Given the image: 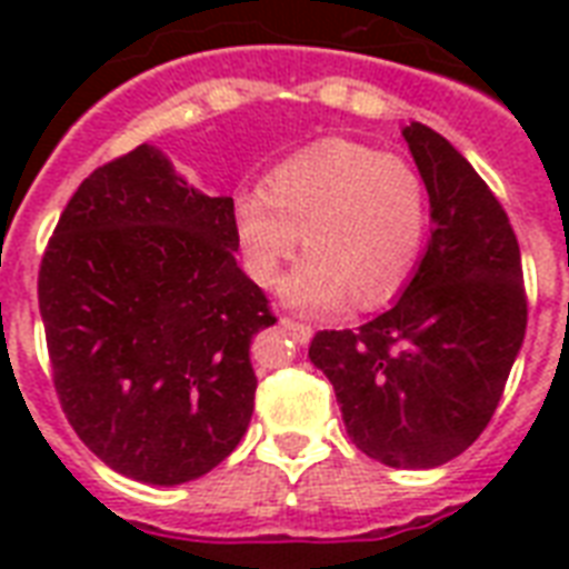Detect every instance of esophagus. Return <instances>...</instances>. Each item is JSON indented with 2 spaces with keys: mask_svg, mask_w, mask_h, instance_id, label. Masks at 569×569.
Wrapping results in <instances>:
<instances>
[{
  "mask_svg": "<svg viewBox=\"0 0 569 569\" xmlns=\"http://www.w3.org/2000/svg\"><path fill=\"white\" fill-rule=\"evenodd\" d=\"M280 325H283L286 330H292V337L298 339L301 346H307V342L312 339V328L310 325H303V321H295V319H289V316H283V319H280Z\"/></svg>",
  "mask_w": 569,
  "mask_h": 569,
  "instance_id": "1",
  "label": "esophagus"
}]
</instances>
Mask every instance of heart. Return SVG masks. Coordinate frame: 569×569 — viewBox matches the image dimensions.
<instances>
[{"instance_id":"b5f03b06","label":"heart","mask_w":569,"mask_h":569,"mask_svg":"<svg viewBox=\"0 0 569 569\" xmlns=\"http://www.w3.org/2000/svg\"><path fill=\"white\" fill-rule=\"evenodd\" d=\"M428 221V189L405 156L342 138L286 159L266 191L236 200V232L257 283H274L303 232L310 253L283 295L310 312L396 298L419 266Z\"/></svg>"}]
</instances>
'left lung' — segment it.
Segmentation results:
<instances>
[{
  "label": "left lung",
  "mask_w": 569,
  "mask_h": 569,
  "mask_svg": "<svg viewBox=\"0 0 569 569\" xmlns=\"http://www.w3.org/2000/svg\"><path fill=\"white\" fill-rule=\"evenodd\" d=\"M431 200V241L396 307L360 330H319L348 437L396 469H431L478 440L526 337L520 244L502 203L433 129H401Z\"/></svg>",
  "instance_id": "left-lung-1"
}]
</instances>
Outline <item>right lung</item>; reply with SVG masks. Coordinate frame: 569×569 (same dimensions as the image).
<instances>
[{"label":"right lung","instance_id":"obj_1","mask_svg":"<svg viewBox=\"0 0 569 569\" xmlns=\"http://www.w3.org/2000/svg\"><path fill=\"white\" fill-rule=\"evenodd\" d=\"M232 197H206L141 144L82 180L38 274L52 383L79 440L114 472L173 487L244 437L250 339L274 325L236 266Z\"/></svg>","mask_w":569,"mask_h":569}]
</instances>
